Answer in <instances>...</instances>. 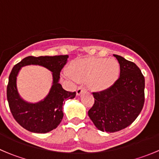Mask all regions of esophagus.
<instances>
[{
	"mask_svg": "<svg viewBox=\"0 0 159 159\" xmlns=\"http://www.w3.org/2000/svg\"><path fill=\"white\" fill-rule=\"evenodd\" d=\"M84 87L83 85H81V86H79V87L78 88V89H77V94H78V95H80V94H81V93L83 92V91H84Z\"/></svg>",
	"mask_w": 159,
	"mask_h": 159,
	"instance_id": "esophagus-1",
	"label": "esophagus"
}]
</instances>
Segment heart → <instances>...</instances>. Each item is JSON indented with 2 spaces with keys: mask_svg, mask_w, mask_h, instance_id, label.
Returning a JSON list of instances; mask_svg holds the SVG:
<instances>
[{
  "mask_svg": "<svg viewBox=\"0 0 159 159\" xmlns=\"http://www.w3.org/2000/svg\"><path fill=\"white\" fill-rule=\"evenodd\" d=\"M68 71L75 79L89 80V84L93 89L105 91L117 81L120 67L118 62L114 58L89 57L71 62Z\"/></svg>",
  "mask_w": 159,
  "mask_h": 159,
  "instance_id": "b5f03b06",
  "label": "heart"
}]
</instances>
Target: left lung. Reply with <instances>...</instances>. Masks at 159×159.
<instances>
[{
  "label": "left lung",
  "mask_w": 159,
  "mask_h": 159,
  "mask_svg": "<svg viewBox=\"0 0 159 159\" xmlns=\"http://www.w3.org/2000/svg\"><path fill=\"white\" fill-rule=\"evenodd\" d=\"M120 65V77L105 91L93 92L94 103L89 116L98 129L115 132L129 126L145 103V78L139 67L114 54Z\"/></svg>",
  "instance_id": "left-lung-1"
}]
</instances>
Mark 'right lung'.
Returning a JSON list of instances; mask_svg holds the SVG:
<instances>
[{
    "label": "right lung",
    "instance_id": "right-lung-1",
    "mask_svg": "<svg viewBox=\"0 0 159 159\" xmlns=\"http://www.w3.org/2000/svg\"><path fill=\"white\" fill-rule=\"evenodd\" d=\"M68 55L28 56L15 65L9 75L7 98L13 117L21 127L34 133H47L56 129L61 121L64 114L63 102L74 98L76 92L63 89L59 83L60 73L68 61ZM37 64L52 72L53 84L49 94L38 103H28L19 95L16 76L21 66Z\"/></svg>",
    "mask_w": 159,
    "mask_h": 159
}]
</instances>
